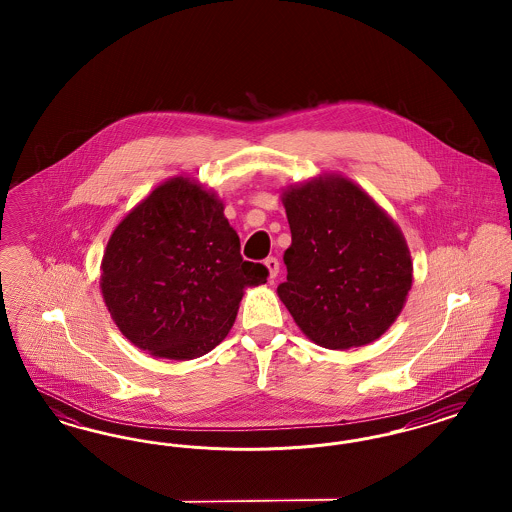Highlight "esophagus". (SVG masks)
<instances>
[{
    "label": "esophagus",
    "instance_id": "1",
    "mask_svg": "<svg viewBox=\"0 0 512 512\" xmlns=\"http://www.w3.org/2000/svg\"><path fill=\"white\" fill-rule=\"evenodd\" d=\"M265 267L268 268V276H270V278H276V276H278L280 263H278L276 257H267V259H265Z\"/></svg>",
    "mask_w": 512,
    "mask_h": 512
}]
</instances>
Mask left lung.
Instances as JSON below:
<instances>
[{
  "instance_id": "8db88e82",
  "label": "left lung",
  "mask_w": 512,
  "mask_h": 512,
  "mask_svg": "<svg viewBox=\"0 0 512 512\" xmlns=\"http://www.w3.org/2000/svg\"><path fill=\"white\" fill-rule=\"evenodd\" d=\"M292 245L282 303L309 340L328 349L380 338L413 284L409 247L393 220L341 176L284 192Z\"/></svg>"
}]
</instances>
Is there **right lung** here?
<instances>
[{
  "mask_svg": "<svg viewBox=\"0 0 512 512\" xmlns=\"http://www.w3.org/2000/svg\"><path fill=\"white\" fill-rule=\"evenodd\" d=\"M222 203L188 178L155 188L115 228L101 293L122 334L155 357L190 361L230 332L247 286L268 268L244 261Z\"/></svg>",
  "mask_w": 512,
  "mask_h": 512,
  "instance_id": "add662e5",
  "label": "right lung"
}]
</instances>
